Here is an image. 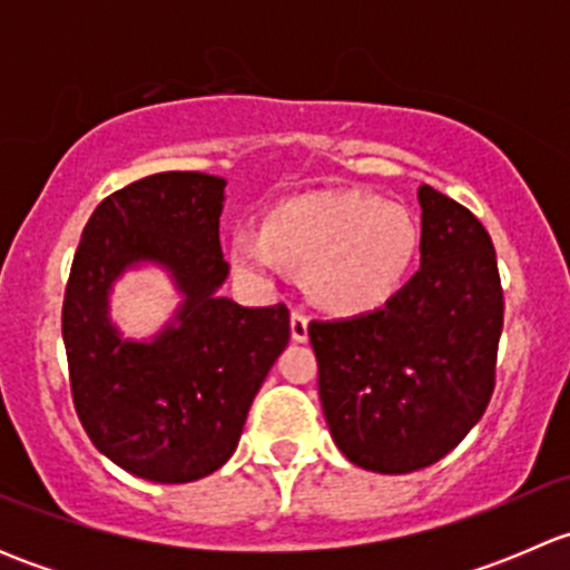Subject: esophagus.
Returning a JSON list of instances; mask_svg holds the SVG:
<instances>
[{
	"label": "esophagus",
	"mask_w": 570,
	"mask_h": 570,
	"mask_svg": "<svg viewBox=\"0 0 570 570\" xmlns=\"http://www.w3.org/2000/svg\"><path fill=\"white\" fill-rule=\"evenodd\" d=\"M289 327H292V338H295V342H306V338H308V317H306V314L292 312Z\"/></svg>",
	"instance_id": "esophagus-1"
}]
</instances>
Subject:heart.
Instances as JSON below:
<instances>
[{
  "mask_svg": "<svg viewBox=\"0 0 570 570\" xmlns=\"http://www.w3.org/2000/svg\"><path fill=\"white\" fill-rule=\"evenodd\" d=\"M419 248L407 209L364 193H314L278 206L264 232L239 228L228 243L234 269L269 284L281 269L303 273L306 292L331 314H366L400 289Z\"/></svg>",
  "mask_w": 570,
  "mask_h": 570,
  "instance_id": "b5f03b06",
  "label": "heart"
}]
</instances>
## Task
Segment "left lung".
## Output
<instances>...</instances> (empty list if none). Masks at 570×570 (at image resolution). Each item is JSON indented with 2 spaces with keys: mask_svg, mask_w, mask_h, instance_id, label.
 <instances>
[{
  "mask_svg": "<svg viewBox=\"0 0 570 570\" xmlns=\"http://www.w3.org/2000/svg\"><path fill=\"white\" fill-rule=\"evenodd\" d=\"M419 206V273L383 308L308 325L333 441L377 474H407L455 450L497 381L504 297L491 237L428 184Z\"/></svg>",
  "mask_w": 570,
  "mask_h": 570,
  "instance_id": "left-lung-1",
  "label": "left lung"
}]
</instances>
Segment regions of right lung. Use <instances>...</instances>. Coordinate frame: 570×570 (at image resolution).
<instances>
[{
	"label": "right lung",
	"mask_w": 570,
	"mask_h": 570,
	"mask_svg": "<svg viewBox=\"0 0 570 570\" xmlns=\"http://www.w3.org/2000/svg\"><path fill=\"white\" fill-rule=\"evenodd\" d=\"M226 178L154 174L96 206L73 253L62 342L77 416L96 450L142 480L193 482L234 455L250 402L289 344V308L217 295ZM159 263L185 295L153 340H124L108 292L126 268Z\"/></svg>",
	"instance_id": "obj_1"
}]
</instances>
